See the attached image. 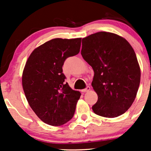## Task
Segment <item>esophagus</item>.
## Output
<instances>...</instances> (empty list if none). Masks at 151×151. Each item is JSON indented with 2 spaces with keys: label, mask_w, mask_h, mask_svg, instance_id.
Instances as JSON below:
<instances>
[{
  "label": "esophagus",
  "mask_w": 151,
  "mask_h": 151,
  "mask_svg": "<svg viewBox=\"0 0 151 151\" xmlns=\"http://www.w3.org/2000/svg\"><path fill=\"white\" fill-rule=\"evenodd\" d=\"M90 89H91V88H90L89 86H87L85 88V89H82V91L83 92H88V91H90Z\"/></svg>",
  "instance_id": "34e87169"
}]
</instances>
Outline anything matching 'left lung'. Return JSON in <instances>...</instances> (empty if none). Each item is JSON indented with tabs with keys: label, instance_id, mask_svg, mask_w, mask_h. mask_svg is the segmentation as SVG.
<instances>
[{
	"label": "left lung",
	"instance_id": "obj_1",
	"mask_svg": "<svg viewBox=\"0 0 151 151\" xmlns=\"http://www.w3.org/2000/svg\"><path fill=\"white\" fill-rule=\"evenodd\" d=\"M81 55L94 72L91 85L98 101L93 112L107 118L125 113L134 101L141 80L131 45L118 35L99 32L83 38Z\"/></svg>",
	"mask_w": 151,
	"mask_h": 151
}]
</instances>
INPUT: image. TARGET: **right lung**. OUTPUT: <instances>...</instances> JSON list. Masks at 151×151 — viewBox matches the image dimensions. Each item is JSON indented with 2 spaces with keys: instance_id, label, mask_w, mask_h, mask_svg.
I'll use <instances>...</instances> for the list:
<instances>
[{
  "instance_id": "add662e5",
  "label": "right lung",
  "mask_w": 151,
  "mask_h": 151,
  "mask_svg": "<svg viewBox=\"0 0 151 151\" xmlns=\"http://www.w3.org/2000/svg\"><path fill=\"white\" fill-rule=\"evenodd\" d=\"M81 38H55L31 53L22 73V87L29 105L47 124L59 126L73 117L81 93L65 82L62 66L79 52Z\"/></svg>"
}]
</instances>
